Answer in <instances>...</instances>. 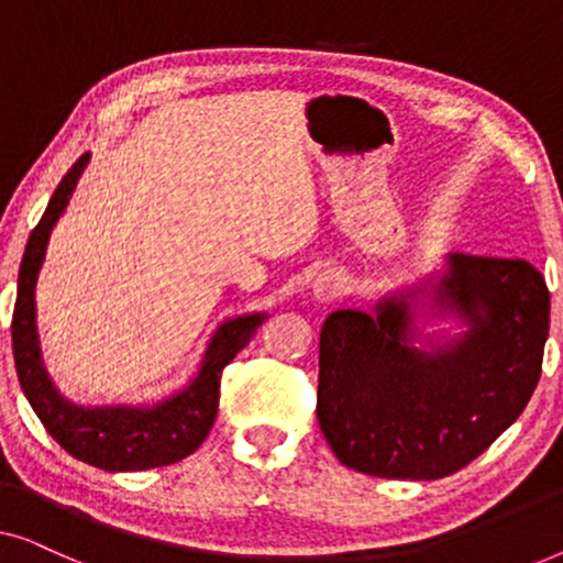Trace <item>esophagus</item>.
I'll list each match as a JSON object with an SVG mask.
<instances>
[{"label":"esophagus","instance_id":"1","mask_svg":"<svg viewBox=\"0 0 563 563\" xmlns=\"http://www.w3.org/2000/svg\"><path fill=\"white\" fill-rule=\"evenodd\" d=\"M341 291H343V282L335 272L320 274L318 282H314V299H318V302H322V305L335 302V299L341 297Z\"/></svg>","mask_w":563,"mask_h":563}]
</instances>
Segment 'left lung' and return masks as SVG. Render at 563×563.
Here are the masks:
<instances>
[{
  "instance_id": "8db88e82",
  "label": "left lung",
  "mask_w": 563,
  "mask_h": 563,
  "mask_svg": "<svg viewBox=\"0 0 563 563\" xmlns=\"http://www.w3.org/2000/svg\"><path fill=\"white\" fill-rule=\"evenodd\" d=\"M433 291V307L468 322L435 351L412 349L415 295L384 299L376 318L338 310L322 322L320 430L361 474H456L520 418L541 379L551 295L533 264L451 253Z\"/></svg>"
}]
</instances>
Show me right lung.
<instances>
[{
	"instance_id": "obj_1",
	"label": "right lung",
	"mask_w": 563,
	"mask_h": 563,
	"mask_svg": "<svg viewBox=\"0 0 563 563\" xmlns=\"http://www.w3.org/2000/svg\"><path fill=\"white\" fill-rule=\"evenodd\" d=\"M89 153L68 168L53 191L43 218L30 233L20 264L18 302L12 314V351L20 387L45 430L74 459L104 472H141L168 466L195 453L214 422L220 402V376L264 322V314L228 320L214 333L197 379L179 395L156 407H76L53 387L43 368L35 328V282L45 258L51 230L64 214L71 191L87 166Z\"/></svg>"
}]
</instances>
